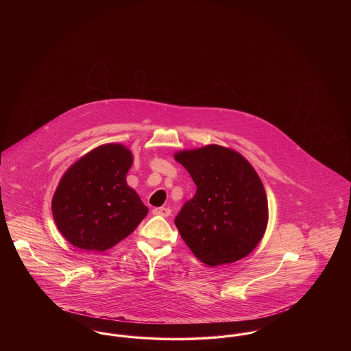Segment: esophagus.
Instances as JSON below:
<instances>
[{"label": "esophagus", "mask_w": 351, "mask_h": 351, "mask_svg": "<svg viewBox=\"0 0 351 351\" xmlns=\"http://www.w3.org/2000/svg\"><path fill=\"white\" fill-rule=\"evenodd\" d=\"M152 213L155 216H162V217H168L171 215V209L166 208V206H160V208H155L152 210Z\"/></svg>", "instance_id": "esophagus-1"}]
</instances>
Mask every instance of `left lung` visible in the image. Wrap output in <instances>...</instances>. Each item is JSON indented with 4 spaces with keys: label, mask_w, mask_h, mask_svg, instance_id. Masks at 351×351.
Listing matches in <instances>:
<instances>
[{
    "label": "left lung",
    "mask_w": 351,
    "mask_h": 351,
    "mask_svg": "<svg viewBox=\"0 0 351 351\" xmlns=\"http://www.w3.org/2000/svg\"><path fill=\"white\" fill-rule=\"evenodd\" d=\"M173 156L197 186L175 218L186 246L210 267L247 256L268 222L267 195L256 171L239 152L218 145Z\"/></svg>",
    "instance_id": "1"
}]
</instances>
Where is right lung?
<instances>
[{"instance_id": "add662e5", "label": "right lung", "mask_w": 351, "mask_h": 351, "mask_svg": "<svg viewBox=\"0 0 351 351\" xmlns=\"http://www.w3.org/2000/svg\"><path fill=\"white\" fill-rule=\"evenodd\" d=\"M132 165V151L108 143L68 168L51 206L55 223L69 243L83 250H108L147 216V206L126 183Z\"/></svg>"}]
</instances>
